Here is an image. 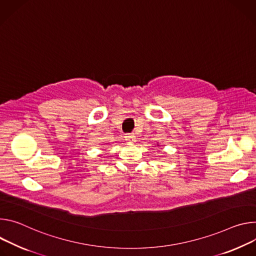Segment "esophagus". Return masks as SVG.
Returning <instances> with one entry per match:
<instances>
[{
    "instance_id": "34e87169",
    "label": "esophagus",
    "mask_w": 256,
    "mask_h": 256,
    "mask_svg": "<svg viewBox=\"0 0 256 256\" xmlns=\"http://www.w3.org/2000/svg\"><path fill=\"white\" fill-rule=\"evenodd\" d=\"M125 138H126L128 142H133V141H135V135L132 134V133L131 134H126Z\"/></svg>"
}]
</instances>
